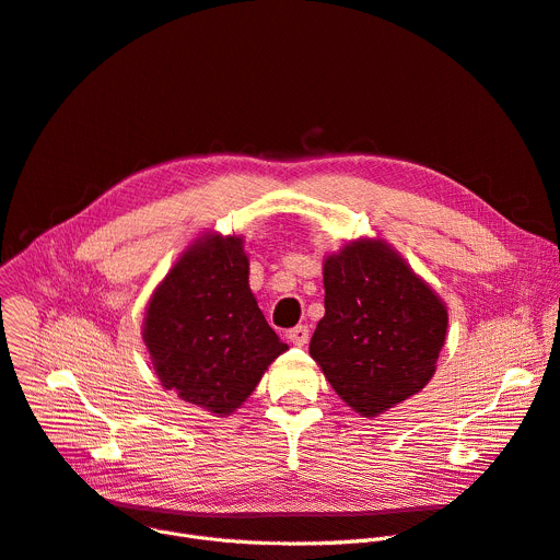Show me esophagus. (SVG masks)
Returning <instances> with one entry per match:
<instances>
[{
	"label": "esophagus",
	"mask_w": 560,
	"mask_h": 560,
	"mask_svg": "<svg viewBox=\"0 0 560 560\" xmlns=\"http://www.w3.org/2000/svg\"><path fill=\"white\" fill-rule=\"evenodd\" d=\"M308 327L306 325H300V327H295V329H290L288 331V340L295 345V347H304L306 342H308Z\"/></svg>",
	"instance_id": "esophagus-1"
}]
</instances>
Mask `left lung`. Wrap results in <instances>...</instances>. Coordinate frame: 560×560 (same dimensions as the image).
Here are the masks:
<instances>
[{
  "instance_id": "obj_1",
  "label": "left lung",
  "mask_w": 560,
  "mask_h": 560,
  "mask_svg": "<svg viewBox=\"0 0 560 560\" xmlns=\"http://www.w3.org/2000/svg\"><path fill=\"white\" fill-rule=\"evenodd\" d=\"M325 317L311 359L363 418L418 395L445 347L450 313L438 292L381 238H359L325 258Z\"/></svg>"
}]
</instances>
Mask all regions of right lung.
I'll return each mask as SVG.
<instances>
[{"instance_id":"1","label":"right lung","mask_w":560,"mask_h":560,"mask_svg":"<svg viewBox=\"0 0 560 560\" xmlns=\"http://www.w3.org/2000/svg\"><path fill=\"white\" fill-rule=\"evenodd\" d=\"M142 340L161 386L215 418L241 408L288 349L249 288L245 238L215 231L192 241L156 285Z\"/></svg>"}]
</instances>
